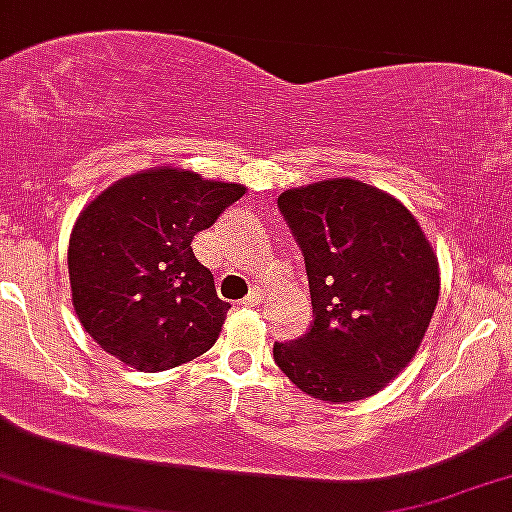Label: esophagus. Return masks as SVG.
I'll use <instances>...</instances> for the list:
<instances>
[{"instance_id": "esophagus-1", "label": "esophagus", "mask_w": 512, "mask_h": 512, "mask_svg": "<svg viewBox=\"0 0 512 512\" xmlns=\"http://www.w3.org/2000/svg\"><path fill=\"white\" fill-rule=\"evenodd\" d=\"M262 300V290L260 288H252L248 297H243L241 302H238V307H255V304H260Z\"/></svg>"}]
</instances>
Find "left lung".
Segmentation results:
<instances>
[{
    "label": "left lung",
    "mask_w": 512,
    "mask_h": 512,
    "mask_svg": "<svg viewBox=\"0 0 512 512\" xmlns=\"http://www.w3.org/2000/svg\"><path fill=\"white\" fill-rule=\"evenodd\" d=\"M278 210L302 250L314 321L274 342V361L314 399L371 397L425 338L439 297L435 252L397 198L354 179L290 189Z\"/></svg>",
    "instance_id": "left-lung-1"
}]
</instances>
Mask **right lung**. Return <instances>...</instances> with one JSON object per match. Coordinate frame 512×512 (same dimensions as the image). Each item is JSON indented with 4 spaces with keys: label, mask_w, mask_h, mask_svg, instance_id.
Masks as SVG:
<instances>
[{
    "label": "right lung",
    "mask_w": 512,
    "mask_h": 512,
    "mask_svg": "<svg viewBox=\"0 0 512 512\" xmlns=\"http://www.w3.org/2000/svg\"><path fill=\"white\" fill-rule=\"evenodd\" d=\"M245 193L172 167L120 179L82 210L68 245L77 319L139 371L186 364L215 345L231 304L191 241Z\"/></svg>",
    "instance_id": "1"
}]
</instances>
